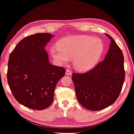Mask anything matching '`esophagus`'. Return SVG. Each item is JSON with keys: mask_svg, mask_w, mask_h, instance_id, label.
<instances>
[{"mask_svg": "<svg viewBox=\"0 0 134 134\" xmlns=\"http://www.w3.org/2000/svg\"><path fill=\"white\" fill-rule=\"evenodd\" d=\"M71 73H72V72H71V71L69 69H67L66 70V72H65V75H71Z\"/></svg>", "mask_w": 134, "mask_h": 134, "instance_id": "34e87169", "label": "esophagus"}]
</instances>
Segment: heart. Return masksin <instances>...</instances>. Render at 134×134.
<instances>
[{"label": "heart", "instance_id": "obj_1", "mask_svg": "<svg viewBox=\"0 0 134 134\" xmlns=\"http://www.w3.org/2000/svg\"><path fill=\"white\" fill-rule=\"evenodd\" d=\"M58 47L51 49V53L60 64L73 59L75 67L79 70H90L96 64L103 52L100 40L87 35L65 37L58 41Z\"/></svg>", "mask_w": 134, "mask_h": 134}]
</instances>
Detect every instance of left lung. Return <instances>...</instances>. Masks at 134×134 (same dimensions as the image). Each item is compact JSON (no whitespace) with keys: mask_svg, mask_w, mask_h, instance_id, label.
I'll return each mask as SVG.
<instances>
[{"mask_svg":"<svg viewBox=\"0 0 134 134\" xmlns=\"http://www.w3.org/2000/svg\"><path fill=\"white\" fill-rule=\"evenodd\" d=\"M108 51L104 60L83 73H73L72 81L77 99L82 107L100 111L118 99L125 79L123 52L110 35Z\"/></svg>","mask_w":134,"mask_h":134,"instance_id":"1","label":"left lung"}]
</instances>
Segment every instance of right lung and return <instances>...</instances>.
Returning <instances> with one entry per match:
<instances>
[{
	"instance_id": "1",
	"label": "right lung",
	"mask_w": 134,
	"mask_h": 134,
	"mask_svg": "<svg viewBox=\"0 0 134 134\" xmlns=\"http://www.w3.org/2000/svg\"><path fill=\"white\" fill-rule=\"evenodd\" d=\"M53 35L37 33L19 42L9 55L7 79L18 102L30 109L43 110L53 102L59 80L65 75L62 67L50 64L44 49Z\"/></svg>"
}]
</instances>
